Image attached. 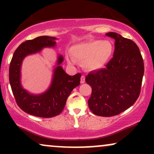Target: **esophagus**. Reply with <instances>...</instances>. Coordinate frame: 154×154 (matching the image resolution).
Returning a JSON list of instances; mask_svg holds the SVG:
<instances>
[{"instance_id":"esophagus-1","label":"esophagus","mask_w":154,"mask_h":154,"mask_svg":"<svg viewBox=\"0 0 154 154\" xmlns=\"http://www.w3.org/2000/svg\"><path fill=\"white\" fill-rule=\"evenodd\" d=\"M81 82H82V79H81Z\"/></svg>"}]
</instances>
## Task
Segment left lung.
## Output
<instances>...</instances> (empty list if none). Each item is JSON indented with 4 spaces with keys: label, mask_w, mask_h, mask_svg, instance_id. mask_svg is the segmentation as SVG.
Here are the masks:
<instances>
[{
    "label": "left lung",
    "mask_w": 154,
    "mask_h": 154,
    "mask_svg": "<svg viewBox=\"0 0 154 154\" xmlns=\"http://www.w3.org/2000/svg\"><path fill=\"white\" fill-rule=\"evenodd\" d=\"M57 38L40 36L26 40L14 53L9 66V82L17 105L31 115L50 118L61 114L71 92L80 84L81 75H67L60 66L63 58L58 56L57 65L54 69L51 85L41 94H31L21 84V67L22 61L29 54L40 52L43 48L55 47Z\"/></svg>",
    "instance_id": "left-lung-1"
}]
</instances>
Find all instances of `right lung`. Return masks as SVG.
<instances>
[{
	"label": "right lung",
	"instance_id": "right-lung-1",
	"mask_svg": "<svg viewBox=\"0 0 154 154\" xmlns=\"http://www.w3.org/2000/svg\"><path fill=\"white\" fill-rule=\"evenodd\" d=\"M115 40L114 56L106 68L90 72L85 82L92 88L88 100L95 115H117L133 105L138 98L144 74L143 60L138 47L119 34L109 32Z\"/></svg>",
	"mask_w": 154,
	"mask_h": 154
}]
</instances>
